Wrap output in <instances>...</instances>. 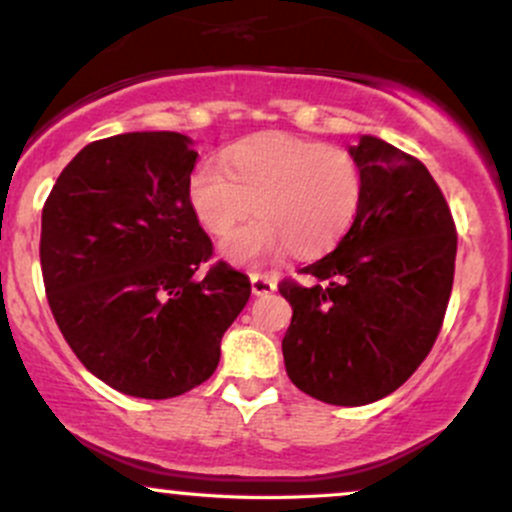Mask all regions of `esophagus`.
<instances>
[{
    "mask_svg": "<svg viewBox=\"0 0 512 512\" xmlns=\"http://www.w3.org/2000/svg\"><path fill=\"white\" fill-rule=\"evenodd\" d=\"M250 284H252V294L255 296H267V294H272V291H277V279H274L272 274L252 272Z\"/></svg>",
    "mask_w": 512,
    "mask_h": 512,
    "instance_id": "1",
    "label": "esophagus"
}]
</instances>
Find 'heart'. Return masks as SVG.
I'll use <instances>...</instances> for the list:
<instances>
[{
	"instance_id": "1",
	"label": "heart",
	"mask_w": 512,
	"mask_h": 512,
	"mask_svg": "<svg viewBox=\"0 0 512 512\" xmlns=\"http://www.w3.org/2000/svg\"><path fill=\"white\" fill-rule=\"evenodd\" d=\"M187 196L211 235H226L250 208L257 212L221 250L235 265H260L286 250L313 257L338 243L362 206L364 170L342 145L260 133L228 148L221 165L196 167Z\"/></svg>"
}]
</instances>
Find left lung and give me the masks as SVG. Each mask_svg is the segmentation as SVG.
Here are the masks:
<instances>
[{"label": "left lung", "instance_id": "obj_1", "mask_svg": "<svg viewBox=\"0 0 512 512\" xmlns=\"http://www.w3.org/2000/svg\"><path fill=\"white\" fill-rule=\"evenodd\" d=\"M364 196L333 252L279 294L294 308L282 340L286 374L308 396L364 406L423 364L452 294L457 228L428 167L386 140L362 136Z\"/></svg>", "mask_w": 512, "mask_h": 512}]
</instances>
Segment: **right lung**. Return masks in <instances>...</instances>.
<instances>
[{
  "instance_id": "add662e5",
  "label": "right lung",
  "mask_w": 512,
  "mask_h": 512,
  "mask_svg": "<svg viewBox=\"0 0 512 512\" xmlns=\"http://www.w3.org/2000/svg\"><path fill=\"white\" fill-rule=\"evenodd\" d=\"M192 140L121 133L84 145L60 172L41 218L50 311L77 359L111 389L172 398L204 384L250 279L216 262L189 206Z\"/></svg>"
}]
</instances>
